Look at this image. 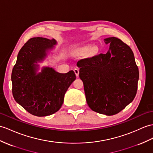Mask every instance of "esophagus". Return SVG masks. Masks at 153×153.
I'll use <instances>...</instances> for the list:
<instances>
[{
  "label": "esophagus",
  "instance_id": "34e87169",
  "mask_svg": "<svg viewBox=\"0 0 153 153\" xmlns=\"http://www.w3.org/2000/svg\"><path fill=\"white\" fill-rule=\"evenodd\" d=\"M74 73H75V74H76V77H79V69L78 68H74Z\"/></svg>",
  "mask_w": 153,
  "mask_h": 153
}]
</instances>
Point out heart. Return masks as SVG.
Returning a JSON list of instances; mask_svg holds the SVG:
<instances>
[{
    "mask_svg": "<svg viewBox=\"0 0 153 153\" xmlns=\"http://www.w3.org/2000/svg\"><path fill=\"white\" fill-rule=\"evenodd\" d=\"M88 48V47H84V48ZM90 52H91V53H95V52H96V48H95V47H92V48H91Z\"/></svg>",
    "mask_w": 153,
    "mask_h": 153,
    "instance_id": "obj_1",
    "label": "heart"
}]
</instances>
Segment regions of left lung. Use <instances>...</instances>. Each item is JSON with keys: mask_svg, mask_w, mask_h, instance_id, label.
Here are the masks:
<instances>
[{"mask_svg": "<svg viewBox=\"0 0 153 153\" xmlns=\"http://www.w3.org/2000/svg\"><path fill=\"white\" fill-rule=\"evenodd\" d=\"M104 42L110 45L106 54L80 59L76 65L89 107L97 113L113 115L134 99L139 71L127 45L115 37Z\"/></svg>", "mask_w": 153, "mask_h": 153, "instance_id": "left-lung-1", "label": "left lung"}]
</instances>
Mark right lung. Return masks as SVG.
Listing matches in <instances>:
<instances>
[{
	"mask_svg": "<svg viewBox=\"0 0 153 153\" xmlns=\"http://www.w3.org/2000/svg\"><path fill=\"white\" fill-rule=\"evenodd\" d=\"M57 44L55 39H30L21 48L12 73V94L16 101L30 114L38 117L56 112L76 75L73 71L59 73L39 63L46 59Z\"/></svg>",
	"mask_w": 153,
	"mask_h": 153,
	"instance_id": "right-lung-1",
	"label": "right lung"
}]
</instances>
